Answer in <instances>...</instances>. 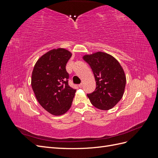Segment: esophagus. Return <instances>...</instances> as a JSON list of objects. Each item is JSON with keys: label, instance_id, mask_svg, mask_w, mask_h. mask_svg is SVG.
<instances>
[{"label": "esophagus", "instance_id": "34e87169", "mask_svg": "<svg viewBox=\"0 0 158 158\" xmlns=\"http://www.w3.org/2000/svg\"><path fill=\"white\" fill-rule=\"evenodd\" d=\"M78 86L80 88H82V87H83V84L82 83V84H79V85H78Z\"/></svg>", "mask_w": 158, "mask_h": 158}]
</instances>
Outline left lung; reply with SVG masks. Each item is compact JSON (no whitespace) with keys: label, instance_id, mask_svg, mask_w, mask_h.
I'll list each match as a JSON object with an SVG mask.
<instances>
[{"label":"left lung","instance_id":"1","mask_svg":"<svg viewBox=\"0 0 158 158\" xmlns=\"http://www.w3.org/2000/svg\"><path fill=\"white\" fill-rule=\"evenodd\" d=\"M92 69L96 88L87 94L94 107L101 110L112 109L123 96L126 76L119 62L112 55L98 51L82 56Z\"/></svg>","mask_w":158,"mask_h":158}]
</instances>
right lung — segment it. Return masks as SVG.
Instances as JSON below:
<instances>
[{
    "mask_svg": "<svg viewBox=\"0 0 158 158\" xmlns=\"http://www.w3.org/2000/svg\"><path fill=\"white\" fill-rule=\"evenodd\" d=\"M71 56L72 52L64 48L50 50L37 60L32 71L31 85L37 100L55 116L69 111L76 91L69 85L66 70Z\"/></svg>",
    "mask_w": 158,
    "mask_h": 158,
    "instance_id": "obj_1",
    "label": "right lung"
}]
</instances>
